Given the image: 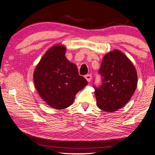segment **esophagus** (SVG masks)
<instances>
[{
    "label": "esophagus",
    "instance_id": "esophagus-1",
    "mask_svg": "<svg viewBox=\"0 0 155 155\" xmlns=\"http://www.w3.org/2000/svg\"><path fill=\"white\" fill-rule=\"evenodd\" d=\"M84 77H85V79H87V81H88V82H90V81H91V79H92V75H91V74H87V75L85 76Z\"/></svg>",
    "mask_w": 155,
    "mask_h": 155
}]
</instances>
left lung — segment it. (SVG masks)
<instances>
[{"label": "left lung", "mask_w": 155, "mask_h": 155, "mask_svg": "<svg viewBox=\"0 0 155 155\" xmlns=\"http://www.w3.org/2000/svg\"><path fill=\"white\" fill-rule=\"evenodd\" d=\"M98 72L102 84L94 86L97 107L107 112L117 111L128 102L136 90V68L124 53L113 50L104 57Z\"/></svg>", "instance_id": "8db88e82"}]
</instances>
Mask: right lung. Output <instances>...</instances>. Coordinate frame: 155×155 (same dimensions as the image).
Segmentation results:
<instances>
[{"label": "right lung", "mask_w": 155, "mask_h": 155, "mask_svg": "<svg viewBox=\"0 0 155 155\" xmlns=\"http://www.w3.org/2000/svg\"><path fill=\"white\" fill-rule=\"evenodd\" d=\"M65 48L57 44L48 49L33 74L37 92L49 106L65 108L73 104L76 94L87 84L79 76L75 64L65 58Z\"/></svg>", "instance_id": "1"}]
</instances>
